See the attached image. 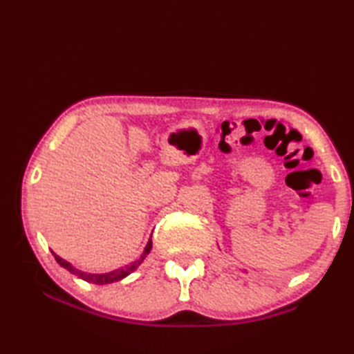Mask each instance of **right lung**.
I'll return each instance as SVG.
<instances>
[{
	"mask_svg": "<svg viewBox=\"0 0 354 354\" xmlns=\"http://www.w3.org/2000/svg\"><path fill=\"white\" fill-rule=\"evenodd\" d=\"M151 247H153V242L151 239H149L145 250H143L142 256L139 257V259L128 263V266L124 267H120L117 268V270H112V272H107V273H87V272H81L77 270V268H75L73 266H71L70 262H67L65 259H62V257H59L55 251H51L53 256H55V259L57 261V263L61 267H64L65 270H68L71 274H75V277L81 278L84 281H87V283H92V284H98V286H103V284H111V283H117V281L127 278L128 274L133 273L137 267L140 266V263L145 261V257L149 254V251H151Z\"/></svg>",
	"mask_w": 354,
	"mask_h": 354,
	"instance_id": "obj_1",
	"label": "right lung"
}]
</instances>
